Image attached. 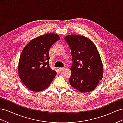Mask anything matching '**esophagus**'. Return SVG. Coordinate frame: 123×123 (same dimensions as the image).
<instances>
[{
    "instance_id": "34e87169",
    "label": "esophagus",
    "mask_w": 123,
    "mask_h": 123,
    "mask_svg": "<svg viewBox=\"0 0 123 123\" xmlns=\"http://www.w3.org/2000/svg\"><path fill=\"white\" fill-rule=\"evenodd\" d=\"M66 69V67H64V68H59V70L60 71H62V70H64Z\"/></svg>"
}]
</instances>
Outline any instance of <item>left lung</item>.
I'll use <instances>...</instances> for the list:
<instances>
[{"mask_svg": "<svg viewBox=\"0 0 123 123\" xmlns=\"http://www.w3.org/2000/svg\"><path fill=\"white\" fill-rule=\"evenodd\" d=\"M73 61L69 83L81 93L94 90L103 76V66L94 43L86 37L69 35L65 37Z\"/></svg>", "mask_w": 123, "mask_h": 123, "instance_id": "obj_1", "label": "left lung"}]
</instances>
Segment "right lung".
Masks as SVG:
<instances>
[{
    "instance_id": "1",
    "label": "right lung",
    "mask_w": 123,
    "mask_h": 123,
    "mask_svg": "<svg viewBox=\"0 0 123 123\" xmlns=\"http://www.w3.org/2000/svg\"><path fill=\"white\" fill-rule=\"evenodd\" d=\"M60 39L54 33L41 35L32 39L22 51L18 62V74L29 90L43 91L50 85L56 72L49 66V50Z\"/></svg>"
}]
</instances>
